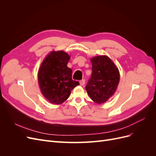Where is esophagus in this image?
Wrapping results in <instances>:
<instances>
[{
    "instance_id": "esophagus-1",
    "label": "esophagus",
    "mask_w": 156,
    "mask_h": 156,
    "mask_svg": "<svg viewBox=\"0 0 156 156\" xmlns=\"http://www.w3.org/2000/svg\"><path fill=\"white\" fill-rule=\"evenodd\" d=\"M79 83H80V84H81V85L83 86L84 84H85V80H84V79H82V80H81V81H79Z\"/></svg>"
}]
</instances>
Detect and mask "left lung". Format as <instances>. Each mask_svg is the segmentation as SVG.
Listing matches in <instances>:
<instances>
[{
    "instance_id": "left-lung-1",
    "label": "left lung",
    "mask_w": 156,
    "mask_h": 156,
    "mask_svg": "<svg viewBox=\"0 0 156 156\" xmlns=\"http://www.w3.org/2000/svg\"><path fill=\"white\" fill-rule=\"evenodd\" d=\"M92 75L85 87L88 96L99 104L104 103L114 94L120 81L119 71L107 56L91 59Z\"/></svg>"
}]
</instances>
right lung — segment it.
<instances>
[{
	"label": "right lung",
	"instance_id": "1",
	"mask_svg": "<svg viewBox=\"0 0 156 156\" xmlns=\"http://www.w3.org/2000/svg\"><path fill=\"white\" fill-rule=\"evenodd\" d=\"M70 57L62 51H53L44 60L38 71L41 93L49 102L60 104L69 98L79 83L72 79V70L67 66Z\"/></svg>",
	"mask_w": 156,
	"mask_h": 156
}]
</instances>
